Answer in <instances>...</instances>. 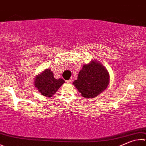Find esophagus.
Returning a JSON list of instances; mask_svg holds the SVG:
<instances>
[{"label":"esophagus","mask_w":146,"mask_h":146,"mask_svg":"<svg viewBox=\"0 0 146 146\" xmlns=\"http://www.w3.org/2000/svg\"><path fill=\"white\" fill-rule=\"evenodd\" d=\"M66 82H67V83H68V84H71V82H72V79H70V80H67V81H66Z\"/></svg>","instance_id":"esophagus-1"}]
</instances>
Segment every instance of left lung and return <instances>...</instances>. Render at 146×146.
I'll return each instance as SVG.
<instances>
[{
	"label": "left lung",
	"mask_w": 146,
	"mask_h": 146,
	"mask_svg": "<svg viewBox=\"0 0 146 146\" xmlns=\"http://www.w3.org/2000/svg\"><path fill=\"white\" fill-rule=\"evenodd\" d=\"M109 81L107 68L99 60L94 59L83 66L73 84L85 98H93L106 90Z\"/></svg>",
	"instance_id": "1"
}]
</instances>
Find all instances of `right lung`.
Listing matches in <instances>:
<instances>
[{"label": "right lung", "mask_w": 146, "mask_h": 146, "mask_svg": "<svg viewBox=\"0 0 146 146\" xmlns=\"http://www.w3.org/2000/svg\"><path fill=\"white\" fill-rule=\"evenodd\" d=\"M64 82L62 78H55L54 73L48 68L35 76L34 84L39 93L44 97L51 98Z\"/></svg>", "instance_id": "1"}]
</instances>
